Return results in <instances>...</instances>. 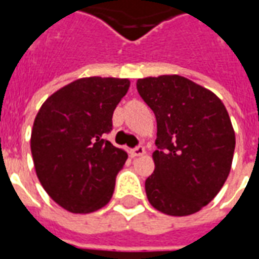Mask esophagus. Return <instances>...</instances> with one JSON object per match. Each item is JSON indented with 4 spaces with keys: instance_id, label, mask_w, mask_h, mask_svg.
<instances>
[{
    "instance_id": "esophagus-1",
    "label": "esophagus",
    "mask_w": 259,
    "mask_h": 259,
    "mask_svg": "<svg viewBox=\"0 0 259 259\" xmlns=\"http://www.w3.org/2000/svg\"><path fill=\"white\" fill-rule=\"evenodd\" d=\"M146 154V148L144 147H136V148H133L132 151H130V155L133 158L136 157H141V155H144Z\"/></svg>"
}]
</instances>
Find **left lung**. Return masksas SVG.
Masks as SVG:
<instances>
[{
  "mask_svg": "<svg viewBox=\"0 0 259 259\" xmlns=\"http://www.w3.org/2000/svg\"><path fill=\"white\" fill-rule=\"evenodd\" d=\"M137 90L158 129L147 198L170 217L195 213L217 197L232 168L236 136L228 109L211 90L179 74L139 79Z\"/></svg>",
  "mask_w": 259,
  "mask_h": 259,
  "instance_id": "obj_1",
  "label": "left lung"
}]
</instances>
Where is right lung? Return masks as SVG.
Listing matches in <instances>:
<instances>
[{
  "instance_id": "add662e5",
  "label": "right lung",
  "mask_w": 259,
  "mask_h": 259,
  "mask_svg": "<svg viewBox=\"0 0 259 259\" xmlns=\"http://www.w3.org/2000/svg\"><path fill=\"white\" fill-rule=\"evenodd\" d=\"M130 87L129 79L81 77L44 101L33 123L30 148L37 178L72 213L98 211L111 201L127 154L104 135Z\"/></svg>"
}]
</instances>
